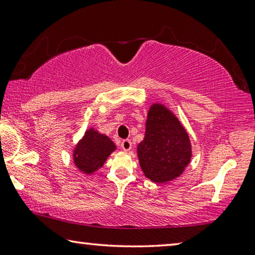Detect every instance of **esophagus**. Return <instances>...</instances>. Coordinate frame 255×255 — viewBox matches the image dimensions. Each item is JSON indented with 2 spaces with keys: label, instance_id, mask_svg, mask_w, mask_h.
<instances>
[{
  "label": "esophagus",
  "instance_id": "esophagus-1",
  "mask_svg": "<svg viewBox=\"0 0 255 255\" xmlns=\"http://www.w3.org/2000/svg\"><path fill=\"white\" fill-rule=\"evenodd\" d=\"M122 148L125 152H128V150L131 149V141L130 139H124L122 141Z\"/></svg>",
  "mask_w": 255,
  "mask_h": 255
}]
</instances>
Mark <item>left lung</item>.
I'll return each mask as SVG.
<instances>
[{"mask_svg":"<svg viewBox=\"0 0 255 255\" xmlns=\"http://www.w3.org/2000/svg\"><path fill=\"white\" fill-rule=\"evenodd\" d=\"M191 143L179 119L161 103L149 108L144 139L137 155L146 178L155 183L172 181L183 173L191 159Z\"/></svg>","mask_w":255,"mask_h":255,"instance_id":"1","label":"left lung"}]
</instances>
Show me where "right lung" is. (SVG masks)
Masks as SVG:
<instances>
[{
    "mask_svg": "<svg viewBox=\"0 0 255 255\" xmlns=\"http://www.w3.org/2000/svg\"><path fill=\"white\" fill-rule=\"evenodd\" d=\"M116 149V145L109 137L93 128L86 130L73 152L75 166L85 174L98 171Z\"/></svg>",
    "mask_w": 255,
    "mask_h": 255,
    "instance_id": "obj_1",
    "label": "right lung"
}]
</instances>
